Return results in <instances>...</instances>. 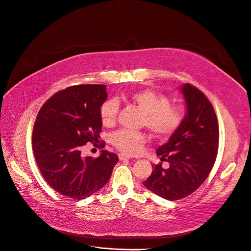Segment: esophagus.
<instances>
[{"label":"esophagus","mask_w":251,"mask_h":251,"mask_svg":"<svg viewBox=\"0 0 251 251\" xmlns=\"http://www.w3.org/2000/svg\"><path fill=\"white\" fill-rule=\"evenodd\" d=\"M118 157H119V159H120V161H125V160H129L130 159V157L128 156V155H126V154H119L118 155Z\"/></svg>","instance_id":"34e87169"}]
</instances>
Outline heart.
I'll return each mask as SVG.
<instances>
[{
    "label": "heart",
    "instance_id": "obj_1",
    "mask_svg": "<svg viewBox=\"0 0 251 251\" xmlns=\"http://www.w3.org/2000/svg\"><path fill=\"white\" fill-rule=\"evenodd\" d=\"M129 99L144 113L142 125L146 126L157 138H167L176 131L183 120V111L176 105L170 104L168 97L151 89L132 92ZM119 110V102L115 98L107 99L100 106V118L105 126L114 124ZM112 145L128 155L138 154L146 143L142 132L118 130L110 136Z\"/></svg>",
    "mask_w": 251,
    "mask_h": 251
}]
</instances>
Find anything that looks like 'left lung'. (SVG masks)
<instances>
[{"label": "left lung", "instance_id": "obj_1", "mask_svg": "<svg viewBox=\"0 0 251 251\" xmlns=\"http://www.w3.org/2000/svg\"><path fill=\"white\" fill-rule=\"evenodd\" d=\"M187 112L182 123L156 153L161 161L153 165V172L143 182L157 196L176 201L198 190L210 173L218 155L219 124L216 112L206 96L197 87H181Z\"/></svg>", "mask_w": 251, "mask_h": 251}]
</instances>
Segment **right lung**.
Segmentation results:
<instances>
[{
    "instance_id": "add662e5",
    "label": "right lung",
    "mask_w": 251,
    "mask_h": 251,
    "mask_svg": "<svg viewBox=\"0 0 251 251\" xmlns=\"http://www.w3.org/2000/svg\"><path fill=\"white\" fill-rule=\"evenodd\" d=\"M106 85L70 86L52 95L41 108L32 131V151L46 182L58 194L84 200L109 181L119 161L102 150L99 157H83L87 142H98L100 106Z\"/></svg>"
}]
</instances>
